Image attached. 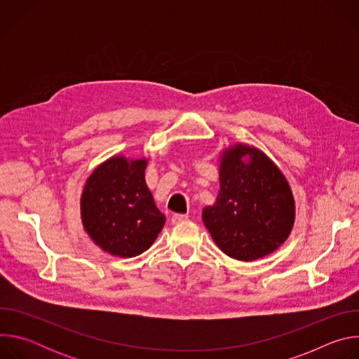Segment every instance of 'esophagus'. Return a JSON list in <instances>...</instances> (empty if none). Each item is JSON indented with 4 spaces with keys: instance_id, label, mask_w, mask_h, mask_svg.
Listing matches in <instances>:
<instances>
[{
    "instance_id": "1",
    "label": "esophagus",
    "mask_w": 359,
    "mask_h": 359,
    "mask_svg": "<svg viewBox=\"0 0 359 359\" xmlns=\"http://www.w3.org/2000/svg\"><path fill=\"white\" fill-rule=\"evenodd\" d=\"M186 220H187V216H184V215H173L172 216V223L173 224H179V223H183Z\"/></svg>"
}]
</instances>
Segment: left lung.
Returning a JSON list of instances; mask_svg holds the SVG:
<instances>
[{"mask_svg": "<svg viewBox=\"0 0 359 359\" xmlns=\"http://www.w3.org/2000/svg\"><path fill=\"white\" fill-rule=\"evenodd\" d=\"M201 217L224 254L252 262L287 240L295 204L280 169L262 150L240 143L223 153L217 200L203 209Z\"/></svg>", "mask_w": 359, "mask_h": 359, "instance_id": "8db88e82", "label": "left lung"}]
</instances>
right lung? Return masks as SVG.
<instances>
[{
    "label": "right lung",
    "mask_w": 359,
    "mask_h": 359,
    "mask_svg": "<svg viewBox=\"0 0 359 359\" xmlns=\"http://www.w3.org/2000/svg\"><path fill=\"white\" fill-rule=\"evenodd\" d=\"M147 161L115 156L97 166L81 197L82 223L92 241L118 257L146 251L165 226V215L144 182Z\"/></svg>",
    "instance_id": "1"
}]
</instances>
